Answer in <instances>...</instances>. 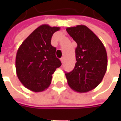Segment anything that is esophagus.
Returning <instances> with one entry per match:
<instances>
[{
  "label": "esophagus",
  "mask_w": 121,
  "mask_h": 121,
  "mask_svg": "<svg viewBox=\"0 0 121 121\" xmlns=\"http://www.w3.org/2000/svg\"><path fill=\"white\" fill-rule=\"evenodd\" d=\"M60 60L61 61V63L63 64V63H64V57H61V58L60 59Z\"/></svg>",
  "instance_id": "34e87169"
}]
</instances>
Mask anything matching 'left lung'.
<instances>
[{
  "instance_id": "1",
  "label": "left lung",
  "mask_w": 121,
  "mask_h": 121,
  "mask_svg": "<svg viewBox=\"0 0 121 121\" xmlns=\"http://www.w3.org/2000/svg\"><path fill=\"white\" fill-rule=\"evenodd\" d=\"M66 31L77 43L75 67L65 73L68 84L76 92H89L102 82L107 71L106 49L99 38L85 25L68 27Z\"/></svg>"
}]
</instances>
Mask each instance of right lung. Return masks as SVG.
<instances>
[{
	"mask_svg": "<svg viewBox=\"0 0 121 121\" xmlns=\"http://www.w3.org/2000/svg\"><path fill=\"white\" fill-rule=\"evenodd\" d=\"M60 27L43 24L35 29L19 46L15 61L17 75L24 87L38 92L51 83L52 75L61 65L51 45L53 34Z\"/></svg>",
	"mask_w": 121,
	"mask_h": 121,
	"instance_id": "add662e5",
	"label": "right lung"
}]
</instances>
